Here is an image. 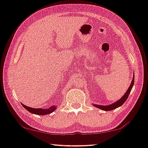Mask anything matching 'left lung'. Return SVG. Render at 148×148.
Masks as SVG:
<instances>
[{"instance_id": "left-lung-1", "label": "left lung", "mask_w": 148, "mask_h": 148, "mask_svg": "<svg viewBox=\"0 0 148 148\" xmlns=\"http://www.w3.org/2000/svg\"><path fill=\"white\" fill-rule=\"evenodd\" d=\"M134 76H133V78H132L131 84L130 85V87H129L127 91L125 92V94L123 95V97L121 99H120L119 101L114 102V104H112L111 105H108V106H101V105H97V104H93V105L95 107L98 108H100L101 110H103L104 111H110V110H114L117 108L121 106L123 104H124V102L127 101V98H128L129 95L130 94V92H131V89L132 88V86H133L134 85Z\"/></svg>"}]
</instances>
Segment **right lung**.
Listing matches in <instances>:
<instances>
[{
    "mask_svg": "<svg viewBox=\"0 0 148 148\" xmlns=\"http://www.w3.org/2000/svg\"><path fill=\"white\" fill-rule=\"evenodd\" d=\"M22 106H23L25 108L27 111H29V112H31L32 114H36V115H40V116H42V115H46V114H49L51 112H53L55 111L56 109V107L55 106H53L47 109H42V108H31V107H28L24 105L23 104H21Z\"/></svg>",
    "mask_w": 148,
    "mask_h": 148,
    "instance_id": "right-lung-1",
    "label": "right lung"
}]
</instances>
